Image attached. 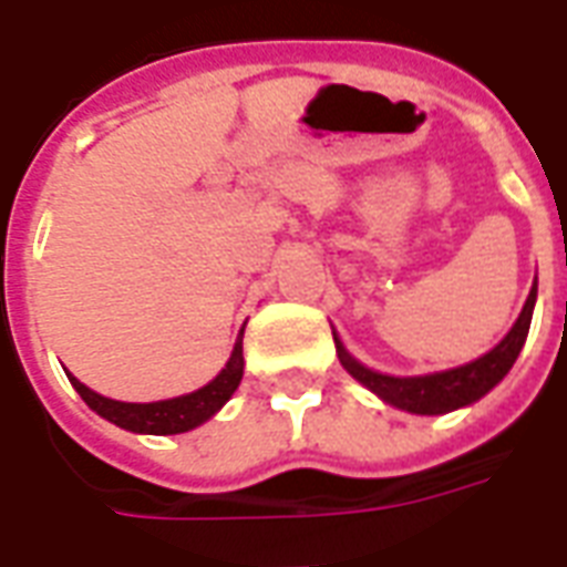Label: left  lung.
Here are the masks:
<instances>
[{"instance_id":"obj_1","label":"left lung","mask_w":567,"mask_h":567,"mask_svg":"<svg viewBox=\"0 0 567 567\" xmlns=\"http://www.w3.org/2000/svg\"><path fill=\"white\" fill-rule=\"evenodd\" d=\"M535 293H538V285H533V291L526 297L524 312H520V318L514 321L508 336L496 344L494 351L478 357L475 362H466L461 369L425 374V378H389V374H378V371L360 365L351 353L341 348L339 339H336V353H339L341 365L351 371L362 386H369L374 395L386 401V404L408 410V413L437 416V413H449V410L473 404V401L482 399L485 392H491L508 374V369L517 360V353L524 348L529 323H533Z\"/></svg>"}]
</instances>
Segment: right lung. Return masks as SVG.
I'll use <instances>...</instances> for the list:
<instances>
[{
    "instance_id": "obj_1",
    "label": "right lung",
    "mask_w": 567,
    "mask_h": 567,
    "mask_svg": "<svg viewBox=\"0 0 567 567\" xmlns=\"http://www.w3.org/2000/svg\"><path fill=\"white\" fill-rule=\"evenodd\" d=\"M68 378H71L73 389L80 392L82 401L94 413H101L103 419H110L118 427H127V431H136V434H184L189 427L207 422L216 410L235 395L237 383L244 378V332L237 336V344L231 351V360L226 362V369L219 371L207 386L196 389L189 395H181V399L127 404V401L103 399L85 383H80L73 374H68Z\"/></svg>"
}]
</instances>
